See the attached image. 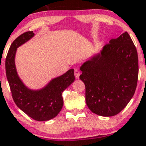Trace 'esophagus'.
Returning <instances> with one entry per match:
<instances>
[{"label": "esophagus", "instance_id": "obj_1", "mask_svg": "<svg viewBox=\"0 0 146 146\" xmlns=\"http://www.w3.org/2000/svg\"><path fill=\"white\" fill-rule=\"evenodd\" d=\"M80 74H81L80 71H79V70H78V69L75 70L74 75H75V77H76V78H79V76H80Z\"/></svg>", "mask_w": 146, "mask_h": 146}]
</instances>
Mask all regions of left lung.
<instances>
[{"instance_id": "1", "label": "left lung", "mask_w": 146, "mask_h": 146, "mask_svg": "<svg viewBox=\"0 0 146 146\" xmlns=\"http://www.w3.org/2000/svg\"><path fill=\"white\" fill-rule=\"evenodd\" d=\"M80 70L88 108L104 117L117 115L132 98L138 79L137 51L129 34L111 39Z\"/></svg>"}]
</instances>
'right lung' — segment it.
<instances>
[{"mask_svg": "<svg viewBox=\"0 0 146 146\" xmlns=\"http://www.w3.org/2000/svg\"><path fill=\"white\" fill-rule=\"evenodd\" d=\"M34 36L33 31H27L12 42L6 59V78L14 101L19 108L34 120L47 121L55 117L62 108V92L74 82V70H69L60 76L54 78L39 90L26 87L17 73L15 55L17 48Z\"/></svg>", "mask_w": 146, "mask_h": 146, "instance_id": "obj_1", "label": "right lung"}]
</instances>
